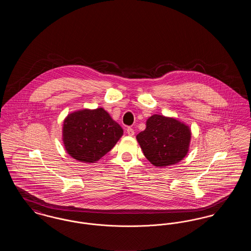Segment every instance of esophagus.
I'll return each mask as SVG.
<instances>
[{
  "label": "esophagus",
  "instance_id": "esophagus-1",
  "mask_svg": "<svg viewBox=\"0 0 251 251\" xmlns=\"http://www.w3.org/2000/svg\"><path fill=\"white\" fill-rule=\"evenodd\" d=\"M127 133H128V135H130V136H132L133 134H134V131H133V129H131V127H129V128H127Z\"/></svg>",
  "mask_w": 251,
  "mask_h": 251
}]
</instances>
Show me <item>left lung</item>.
I'll return each mask as SVG.
<instances>
[{
    "instance_id": "left-lung-1",
    "label": "left lung",
    "mask_w": 251,
    "mask_h": 251,
    "mask_svg": "<svg viewBox=\"0 0 251 251\" xmlns=\"http://www.w3.org/2000/svg\"><path fill=\"white\" fill-rule=\"evenodd\" d=\"M145 157L157 167L176 165L189 151L191 129L184 122L163 115L146 121V129L136 135Z\"/></svg>"
}]
</instances>
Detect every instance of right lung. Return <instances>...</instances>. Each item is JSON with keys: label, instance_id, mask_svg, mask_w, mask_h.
<instances>
[{"label": "right lung", "instance_id": "obj_1", "mask_svg": "<svg viewBox=\"0 0 251 251\" xmlns=\"http://www.w3.org/2000/svg\"><path fill=\"white\" fill-rule=\"evenodd\" d=\"M123 135V129L103 108L82 109L69 114L63 122L65 150L75 160L96 163Z\"/></svg>", "mask_w": 251, "mask_h": 251}]
</instances>
